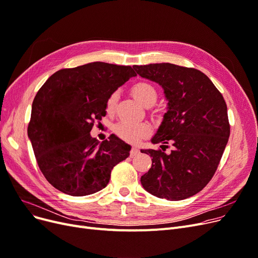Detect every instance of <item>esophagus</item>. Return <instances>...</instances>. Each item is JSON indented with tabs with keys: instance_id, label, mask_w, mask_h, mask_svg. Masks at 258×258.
<instances>
[{
	"instance_id": "1",
	"label": "esophagus",
	"mask_w": 258,
	"mask_h": 258,
	"mask_svg": "<svg viewBox=\"0 0 258 258\" xmlns=\"http://www.w3.org/2000/svg\"><path fill=\"white\" fill-rule=\"evenodd\" d=\"M139 154V149L136 148V147H133L132 150H131V157H134Z\"/></svg>"
}]
</instances>
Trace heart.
I'll list each match as a JSON object with an SVG mask.
<instances>
[{
	"label": "heart",
	"instance_id": "1",
	"mask_svg": "<svg viewBox=\"0 0 258 258\" xmlns=\"http://www.w3.org/2000/svg\"><path fill=\"white\" fill-rule=\"evenodd\" d=\"M132 93L142 105L148 103H155L157 100V92L155 87L148 82H138L132 88ZM118 94H111L106 101V110L111 113L117 102ZM117 135L123 140L128 142H137L141 138L148 136L151 133V126L145 122H127L121 121L115 126Z\"/></svg>",
	"mask_w": 258,
	"mask_h": 258
}]
</instances>
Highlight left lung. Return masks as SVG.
<instances>
[{
	"instance_id": "left-lung-1",
	"label": "left lung",
	"mask_w": 258,
	"mask_h": 258,
	"mask_svg": "<svg viewBox=\"0 0 258 258\" xmlns=\"http://www.w3.org/2000/svg\"><path fill=\"white\" fill-rule=\"evenodd\" d=\"M145 79L158 83L167 101L166 113L152 138L170 154L141 150L152 166L141 184L152 195L182 200L200 192L215 174L230 136L227 104L209 78L198 70L171 63L134 65Z\"/></svg>"
}]
</instances>
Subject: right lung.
<instances>
[{"label":"right lung","instance_id":"add662e5","mask_svg":"<svg viewBox=\"0 0 258 258\" xmlns=\"http://www.w3.org/2000/svg\"><path fill=\"white\" fill-rule=\"evenodd\" d=\"M131 66L92 62L58 71L39 89L27 134L46 180L71 196L104 188L113 167L130 156L131 145L117 136L92 138L94 120L106 115V101L136 77Z\"/></svg>","mask_w":258,"mask_h":258}]
</instances>
